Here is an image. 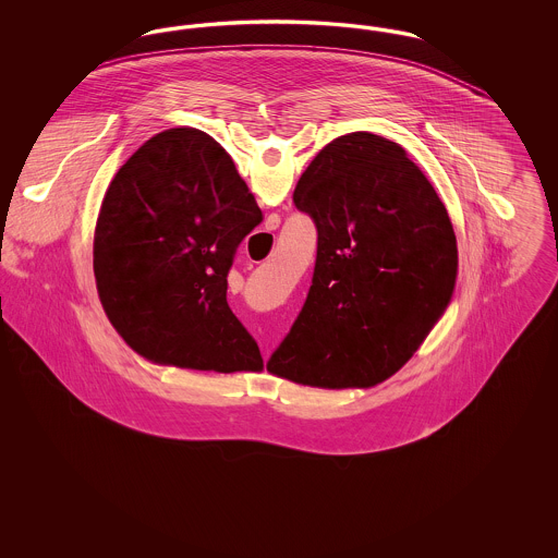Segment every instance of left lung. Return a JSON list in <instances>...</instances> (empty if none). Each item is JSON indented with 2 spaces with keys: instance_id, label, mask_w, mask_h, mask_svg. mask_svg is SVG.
Listing matches in <instances>:
<instances>
[{
  "instance_id": "obj_1",
  "label": "left lung",
  "mask_w": 558,
  "mask_h": 558,
  "mask_svg": "<svg viewBox=\"0 0 558 558\" xmlns=\"http://www.w3.org/2000/svg\"><path fill=\"white\" fill-rule=\"evenodd\" d=\"M292 201L316 223L318 255L303 310L267 371L322 389L383 383L450 303V215L405 150L368 132L326 144Z\"/></svg>"
}]
</instances>
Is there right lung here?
Returning <instances> with one entry per match:
<instances>
[{"label":"right lung","mask_w":558,"mask_h":558,"mask_svg":"<svg viewBox=\"0 0 558 558\" xmlns=\"http://www.w3.org/2000/svg\"><path fill=\"white\" fill-rule=\"evenodd\" d=\"M262 219L211 135L175 128L150 137L112 178L96 221V287L114 330L157 364L262 371L226 299L236 248Z\"/></svg>","instance_id":"add662e5"}]
</instances>
